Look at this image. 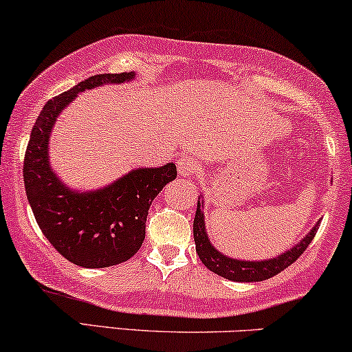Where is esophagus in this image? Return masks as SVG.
I'll use <instances>...</instances> for the list:
<instances>
[{"mask_svg": "<svg viewBox=\"0 0 352 352\" xmlns=\"http://www.w3.org/2000/svg\"><path fill=\"white\" fill-rule=\"evenodd\" d=\"M177 167H179V175L180 177H193L195 173L198 172V162L195 161L193 157H182L179 159V162H177Z\"/></svg>", "mask_w": 352, "mask_h": 352, "instance_id": "34e87169", "label": "esophagus"}]
</instances>
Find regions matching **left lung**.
<instances>
[{"mask_svg": "<svg viewBox=\"0 0 352 352\" xmlns=\"http://www.w3.org/2000/svg\"><path fill=\"white\" fill-rule=\"evenodd\" d=\"M204 199L203 195H199L198 204H197V214H195L193 221V237L195 243H197V253L199 260L203 261V265L208 270H211L212 273L222 276V278L229 279V281H237V283H258L265 281L281 273L291 266L294 261L299 258L302 253L305 252V248L310 245L317 229L320 226V221L315 222V226L310 229L309 234H305V237L300 239V242H297L294 247L289 248L281 255L268 258V260H239V258H232L221 253L217 248L212 245L211 240L208 237L206 232V224H204Z\"/></svg>", "mask_w": 352, "mask_h": 352, "instance_id": "1", "label": "left lung"}]
</instances>
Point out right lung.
<instances>
[{
    "instance_id": "right-lung-1",
    "label": "right lung",
    "mask_w": 352,
    "mask_h": 352,
    "mask_svg": "<svg viewBox=\"0 0 352 352\" xmlns=\"http://www.w3.org/2000/svg\"><path fill=\"white\" fill-rule=\"evenodd\" d=\"M136 79L135 71L96 74L48 100L35 122L24 159L25 193L40 230L71 263L107 268L130 260L144 240L146 217L159 191L177 177L173 162L131 168L97 190L69 188L50 164V136L56 118L89 89Z\"/></svg>"
}]
</instances>
